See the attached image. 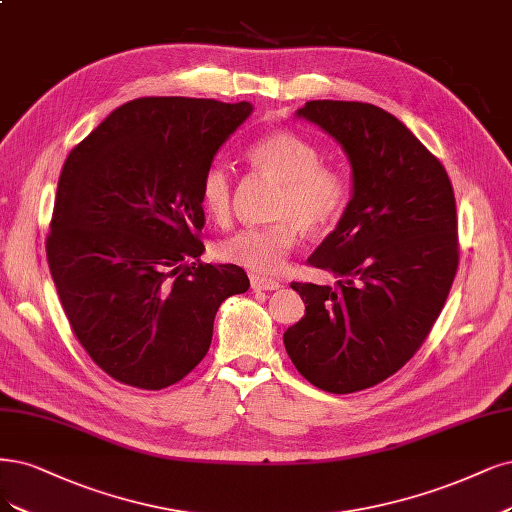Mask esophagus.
<instances>
[{
  "instance_id": "esophagus-1",
  "label": "esophagus",
  "mask_w": 512,
  "mask_h": 512,
  "mask_svg": "<svg viewBox=\"0 0 512 512\" xmlns=\"http://www.w3.org/2000/svg\"><path fill=\"white\" fill-rule=\"evenodd\" d=\"M250 284L256 292L260 290H279L281 288V281L273 279V277H262V275H252L250 277Z\"/></svg>"
}]
</instances>
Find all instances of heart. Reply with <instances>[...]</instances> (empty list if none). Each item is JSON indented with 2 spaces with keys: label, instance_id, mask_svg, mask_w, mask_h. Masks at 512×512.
<instances>
[{
  "label": "heart",
  "instance_id": "heart-1",
  "mask_svg": "<svg viewBox=\"0 0 512 512\" xmlns=\"http://www.w3.org/2000/svg\"><path fill=\"white\" fill-rule=\"evenodd\" d=\"M248 158L260 175L279 182L271 209L275 222L241 228L220 239L216 256L252 273L273 275L284 269L301 231L317 235L339 222L349 203V175L337 163L320 161V148L292 131L262 135L250 146ZM201 203L214 220H228L233 203V175L228 169L211 165L205 171Z\"/></svg>",
  "mask_w": 512,
  "mask_h": 512
}]
</instances>
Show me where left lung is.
<instances>
[{"label":"left lung","instance_id":"8db88e82","mask_svg":"<svg viewBox=\"0 0 512 512\" xmlns=\"http://www.w3.org/2000/svg\"><path fill=\"white\" fill-rule=\"evenodd\" d=\"M298 116L345 148L354 197L307 258L339 279L292 281L305 317L284 332V345L309 383L351 394L407 364L443 311L460 264L455 195L443 163L377 105L307 101Z\"/></svg>","mask_w":512,"mask_h":512}]
</instances>
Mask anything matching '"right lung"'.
I'll use <instances>...</instances> for the list:
<instances>
[{
  "instance_id": "add662e5",
  "label": "right lung",
  "mask_w": 512,
  "mask_h": 512,
  "mask_svg": "<svg viewBox=\"0 0 512 512\" xmlns=\"http://www.w3.org/2000/svg\"><path fill=\"white\" fill-rule=\"evenodd\" d=\"M252 105L139 97L69 152L46 258L67 322L112 379L163 390L207 354L224 298L250 288L207 264L201 180Z\"/></svg>"
}]
</instances>
